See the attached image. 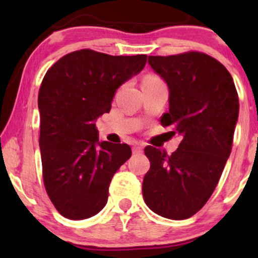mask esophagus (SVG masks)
I'll list each match as a JSON object with an SVG mask.
<instances>
[{"label":"esophagus","instance_id":"esophagus-1","mask_svg":"<svg viewBox=\"0 0 258 258\" xmlns=\"http://www.w3.org/2000/svg\"><path fill=\"white\" fill-rule=\"evenodd\" d=\"M132 152H133V154H142V153H143V146H141V144H137V146L133 147Z\"/></svg>","mask_w":258,"mask_h":258}]
</instances>
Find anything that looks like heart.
<instances>
[{
  "label": "heart",
  "mask_w": 258,
  "mask_h": 258,
  "mask_svg": "<svg viewBox=\"0 0 258 258\" xmlns=\"http://www.w3.org/2000/svg\"><path fill=\"white\" fill-rule=\"evenodd\" d=\"M143 81H161V80H160L159 78H156V76H154V75H148L147 78L143 80Z\"/></svg>",
  "instance_id": "1"
}]
</instances>
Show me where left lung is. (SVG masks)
I'll list each match as a JSON object with an SVG mask.
<instances>
[{
    "label": "left lung",
    "mask_w": 258,
    "mask_h": 258,
    "mask_svg": "<svg viewBox=\"0 0 258 258\" xmlns=\"http://www.w3.org/2000/svg\"><path fill=\"white\" fill-rule=\"evenodd\" d=\"M148 61L170 88V109L161 125L172 126L182 142L171 155L146 147L150 168L143 199L159 216L185 220L210 199L232 152L238 92L226 67L205 53L149 55Z\"/></svg>",
    "instance_id": "8db88e82"
}]
</instances>
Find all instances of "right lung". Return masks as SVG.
I'll list each match as a JSON object with an SVG mask.
<instances>
[{"label":"right lung","mask_w":258,"mask_h":258,"mask_svg":"<svg viewBox=\"0 0 258 258\" xmlns=\"http://www.w3.org/2000/svg\"><path fill=\"white\" fill-rule=\"evenodd\" d=\"M146 63V54L80 49L47 70L37 100L43 184L65 218L98 214L108 201L112 176L131 158L128 144L99 142L94 121L110 111L119 86Z\"/></svg>","instance_id":"obj_1"}]
</instances>
